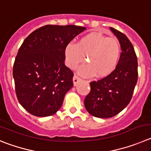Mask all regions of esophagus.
Here are the masks:
<instances>
[{"instance_id": "34e87169", "label": "esophagus", "mask_w": 151, "mask_h": 151, "mask_svg": "<svg viewBox=\"0 0 151 151\" xmlns=\"http://www.w3.org/2000/svg\"><path fill=\"white\" fill-rule=\"evenodd\" d=\"M81 81V79L79 77H77V75H74V77H73V82H74V85L76 86L77 83H78L80 81Z\"/></svg>"}]
</instances>
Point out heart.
I'll return each instance as SVG.
<instances>
[{
    "label": "heart",
    "mask_w": 151,
    "mask_h": 151,
    "mask_svg": "<svg viewBox=\"0 0 151 151\" xmlns=\"http://www.w3.org/2000/svg\"><path fill=\"white\" fill-rule=\"evenodd\" d=\"M64 54L67 65L72 69L82 63L86 55L88 64L80 68L79 73L84 77L96 74L98 77H104L116 68L121 59L122 50L117 39L91 32L81 37L76 44L68 43Z\"/></svg>",
    "instance_id": "heart-1"
}]
</instances>
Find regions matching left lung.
I'll use <instances>...</instances> for the list:
<instances>
[{
  "mask_svg": "<svg viewBox=\"0 0 151 151\" xmlns=\"http://www.w3.org/2000/svg\"><path fill=\"white\" fill-rule=\"evenodd\" d=\"M121 46V59L111 74L90 82V92L86 96L84 105L92 116L110 118L118 114L131 101L138 81V60L128 37L114 28Z\"/></svg>",
  "mask_w": 151,
  "mask_h": 151,
  "instance_id": "1",
  "label": "left lung"
}]
</instances>
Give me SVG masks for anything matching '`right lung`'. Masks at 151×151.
<instances>
[{
    "label": "right lung",
    "instance_id": "1",
    "mask_svg": "<svg viewBox=\"0 0 151 151\" xmlns=\"http://www.w3.org/2000/svg\"><path fill=\"white\" fill-rule=\"evenodd\" d=\"M85 29L73 25H47L23 41L13 76L19 102L31 114L48 116L60 109L74 86V73L65 65V47Z\"/></svg>",
    "mask_w": 151,
    "mask_h": 151
}]
</instances>
